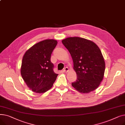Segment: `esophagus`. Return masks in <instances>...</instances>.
I'll use <instances>...</instances> for the list:
<instances>
[{"instance_id": "esophagus-1", "label": "esophagus", "mask_w": 125, "mask_h": 125, "mask_svg": "<svg viewBox=\"0 0 125 125\" xmlns=\"http://www.w3.org/2000/svg\"><path fill=\"white\" fill-rule=\"evenodd\" d=\"M63 71H64V72H65V73H67V72L69 71V68L67 67H66L64 68Z\"/></svg>"}]
</instances>
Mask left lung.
<instances>
[{"label": "left lung", "instance_id": "1", "mask_svg": "<svg viewBox=\"0 0 125 125\" xmlns=\"http://www.w3.org/2000/svg\"><path fill=\"white\" fill-rule=\"evenodd\" d=\"M68 50L76 73V81L71 83L82 93L96 90L102 81L105 64L102 52L92 41L79 37H70L62 41Z\"/></svg>", "mask_w": 125, "mask_h": 125}]
</instances>
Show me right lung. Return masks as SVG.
<instances>
[{
    "instance_id": "right-lung-1",
    "label": "right lung",
    "mask_w": 125,
    "mask_h": 125,
    "mask_svg": "<svg viewBox=\"0 0 125 125\" xmlns=\"http://www.w3.org/2000/svg\"><path fill=\"white\" fill-rule=\"evenodd\" d=\"M57 42L55 39L42 41L33 45L24 55L21 74L28 88L36 93L50 90L58 75L54 72V65L51 62V54Z\"/></svg>"
}]
</instances>
